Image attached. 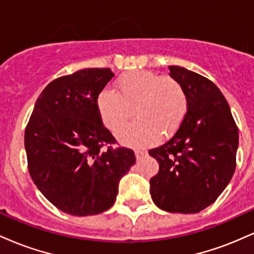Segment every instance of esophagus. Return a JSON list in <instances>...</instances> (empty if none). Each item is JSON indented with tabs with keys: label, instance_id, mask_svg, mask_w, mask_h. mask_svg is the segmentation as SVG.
I'll return each mask as SVG.
<instances>
[{
	"label": "esophagus",
	"instance_id": "esophagus-1",
	"mask_svg": "<svg viewBox=\"0 0 254 254\" xmlns=\"http://www.w3.org/2000/svg\"><path fill=\"white\" fill-rule=\"evenodd\" d=\"M135 155H136L137 160H142L144 156H147V153H145V151H143V150H136Z\"/></svg>",
	"mask_w": 254,
	"mask_h": 254
}]
</instances>
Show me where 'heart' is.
<instances>
[{"label":"heart","instance_id":"heart-1","mask_svg":"<svg viewBox=\"0 0 254 254\" xmlns=\"http://www.w3.org/2000/svg\"><path fill=\"white\" fill-rule=\"evenodd\" d=\"M117 92L103 89L97 98V109L107 129L116 131L129 121L135 111V123L118 132L121 143L148 147L157 135L176 132L188 112V95L179 81L148 70L127 72L116 82Z\"/></svg>","mask_w":254,"mask_h":254}]
</instances>
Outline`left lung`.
Masks as SVG:
<instances>
[{
    "label": "left lung",
    "instance_id": "1",
    "mask_svg": "<svg viewBox=\"0 0 254 254\" xmlns=\"http://www.w3.org/2000/svg\"><path fill=\"white\" fill-rule=\"evenodd\" d=\"M170 76L185 89L188 112L170 141L149 150L159 162L150 194L162 210L196 214L214 203L232 179L239 132L216 84L179 65H170Z\"/></svg>",
    "mask_w": 254,
    "mask_h": 254
}]
</instances>
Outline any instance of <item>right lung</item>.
<instances>
[{
  "mask_svg": "<svg viewBox=\"0 0 254 254\" xmlns=\"http://www.w3.org/2000/svg\"><path fill=\"white\" fill-rule=\"evenodd\" d=\"M110 69L87 68L58 77L37 99L25 131L28 172L49 202L75 216L100 214L115 203L121 179L135 165L127 148L104 127L97 98Z\"/></svg>",
  "mask_w": 254,
  "mask_h": 254,
  "instance_id": "1",
  "label": "right lung"
}]
</instances>
